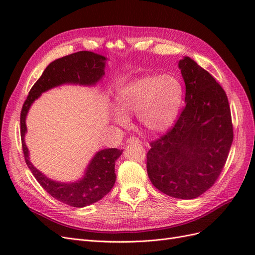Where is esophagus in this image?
I'll use <instances>...</instances> for the list:
<instances>
[{
  "mask_svg": "<svg viewBox=\"0 0 255 255\" xmlns=\"http://www.w3.org/2000/svg\"><path fill=\"white\" fill-rule=\"evenodd\" d=\"M128 143H134V142H139V139L137 137H129L127 140Z\"/></svg>",
  "mask_w": 255,
  "mask_h": 255,
  "instance_id": "34e87169",
  "label": "esophagus"
}]
</instances>
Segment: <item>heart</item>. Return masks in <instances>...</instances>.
I'll use <instances>...</instances> for the list:
<instances>
[{"mask_svg": "<svg viewBox=\"0 0 255 255\" xmlns=\"http://www.w3.org/2000/svg\"><path fill=\"white\" fill-rule=\"evenodd\" d=\"M184 90L174 75H143L128 83L117 94V103L126 113L137 114L140 125L153 133L170 128L180 112ZM114 119L121 126L128 122L119 110Z\"/></svg>", "mask_w": 255, "mask_h": 255, "instance_id": "obj_1", "label": "heart"}]
</instances>
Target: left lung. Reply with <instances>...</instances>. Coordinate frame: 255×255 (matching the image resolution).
<instances>
[{
  "mask_svg": "<svg viewBox=\"0 0 255 255\" xmlns=\"http://www.w3.org/2000/svg\"><path fill=\"white\" fill-rule=\"evenodd\" d=\"M179 68L186 105L173 128L150 143L146 171L161 192L189 200L217 181L233 142V126L228 97L213 76L187 56Z\"/></svg>",
  "mask_w": 255,
  "mask_h": 255,
  "instance_id": "8db88e82",
  "label": "left lung"
}]
</instances>
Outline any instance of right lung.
Returning <instances> with one entry per match:
<instances>
[{"label": "right lung", "instance_id": "right-lung-1", "mask_svg": "<svg viewBox=\"0 0 255 255\" xmlns=\"http://www.w3.org/2000/svg\"><path fill=\"white\" fill-rule=\"evenodd\" d=\"M105 61L104 56L89 51L76 52L52 61L29 90L21 111V140L27 167L48 194L58 201L74 207H84L98 202L112 190L116 182L115 164L122 154V150L112 148L97 152L85 170L84 176L79 181L71 183L53 181L30 163L24 140L25 120L29 107L42 92L64 84L94 86L101 81L105 74Z\"/></svg>", "mask_w": 255, "mask_h": 255}]
</instances>
